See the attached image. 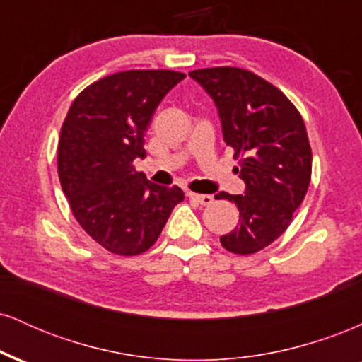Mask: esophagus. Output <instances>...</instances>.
Instances as JSON below:
<instances>
[{"label":"esophagus","mask_w":362,"mask_h":362,"mask_svg":"<svg viewBox=\"0 0 362 362\" xmlns=\"http://www.w3.org/2000/svg\"><path fill=\"white\" fill-rule=\"evenodd\" d=\"M187 195H189V199H192L194 202H197V204H201V206H209L211 202L214 201L213 195H209V194H194V192H189Z\"/></svg>","instance_id":"esophagus-1"}]
</instances>
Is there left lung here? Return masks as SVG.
Returning <instances> with one entry per match:
<instances>
[{"label": "left lung", "mask_w": 362, "mask_h": 362, "mask_svg": "<svg viewBox=\"0 0 362 362\" xmlns=\"http://www.w3.org/2000/svg\"><path fill=\"white\" fill-rule=\"evenodd\" d=\"M213 98L223 139L242 156L236 173L245 192H219L235 202L240 224L221 245L228 252L250 255L288 230L311 178V148L300 112L281 90L247 69L207 68L190 71Z\"/></svg>", "instance_id": "left-lung-1"}]
</instances>
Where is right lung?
I'll list each match as a JSON object with an SVG mask.
<instances>
[{
    "mask_svg": "<svg viewBox=\"0 0 362 362\" xmlns=\"http://www.w3.org/2000/svg\"><path fill=\"white\" fill-rule=\"evenodd\" d=\"M184 73L131 69L95 81L74 98L61 127L57 173L62 192L88 233L105 250L139 255L156 242L178 187L151 184L134 170L156 107Z\"/></svg>",
    "mask_w": 362,
    "mask_h": 362,
    "instance_id": "right-lung-1",
    "label": "right lung"
}]
</instances>
